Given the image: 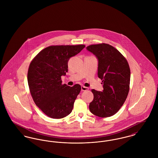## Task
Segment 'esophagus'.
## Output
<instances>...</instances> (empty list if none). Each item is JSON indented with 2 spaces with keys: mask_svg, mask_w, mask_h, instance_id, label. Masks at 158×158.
I'll use <instances>...</instances> for the list:
<instances>
[{
  "mask_svg": "<svg viewBox=\"0 0 158 158\" xmlns=\"http://www.w3.org/2000/svg\"><path fill=\"white\" fill-rule=\"evenodd\" d=\"M89 90V88L87 87H85V86H81V90L82 91H87Z\"/></svg>",
  "mask_w": 158,
  "mask_h": 158,
  "instance_id": "esophagus-1",
  "label": "esophagus"
}]
</instances>
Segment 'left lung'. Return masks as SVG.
I'll list each match as a JSON object with an SVG mask.
<instances>
[{
  "mask_svg": "<svg viewBox=\"0 0 158 158\" xmlns=\"http://www.w3.org/2000/svg\"><path fill=\"white\" fill-rule=\"evenodd\" d=\"M98 60V77L102 80V91L93 89L94 98L89 109L96 116H112L121 108L127 98L130 69L126 59L113 46L105 43L86 48Z\"/></svg>",
  "mask_w": 158,
  "mask_h": 158,
  "instance_id": "obj_1",
  "label": "left lung"
}]
</instances>
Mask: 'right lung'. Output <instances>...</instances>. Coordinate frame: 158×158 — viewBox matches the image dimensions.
I'll return each mask as SVG.
<instances>
[{
    "mask_svg": "<svg viewBox=\"0 0 158 158\" xmlns=\"http://www.w3.org/2000/svg\"><path fill=\"white\" fill-rule=\"evenodd\" d=\"M84 48L83 44L50 46L30 63L27 74L30 91L35 105L47 116L60 119L72 112L81 85L62 84L61 77L68 72L69 59Z\"/></svg>",
    "mask_w": 158,
    "mask_h": 158,
    "instance_id": "obj_1",
    "label": "right lung"
}]
</instances>
